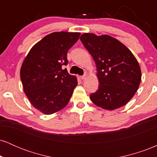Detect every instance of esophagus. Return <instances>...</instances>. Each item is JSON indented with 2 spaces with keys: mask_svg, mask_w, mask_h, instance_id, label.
Segmentation results:
<instances>
[{
  "mask_svg": "<svg viewBox=\"0 0 157 157\" xmlns=\"http://www.w3.org/2000/svg\"><path fill=\"white\" fill-rule=\"evenodd\" d=\"M86 77H87V76H86V75H82V76H81L80 78H81V80H86Z\"/></svg>",
  "mask_w": 157,
  "mask_h": 157,
  "instance_id": "1",
  "label": "esophagus"
}]
</instances>
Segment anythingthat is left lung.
Instances as JSON below:
<instances>
[{"label":"left lung","instance_id":"left-lung-1","mask_svg":"<svg viewBox=\"0 0 157 157\" xmlns=\"http://www.w3.org/2000/svg\"><path fill=\"white\" fill-rule=\"evenodd\" d=\"M80 39L97 68L100 86L90 95L91 101L109 111L126 105L141 82V68L136 57L125 45L110 35L84 33Z\"/></svg>","mask_w":157,"mask_h":157}]
</instances>
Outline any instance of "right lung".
Listing matches in <instances>:
<instances>
[{
	"mask_svg": "<svg viewBox=\"0 0 157 157\" xmlns=\"http://www.w3.org/2000/svg\"><path fill=\"white\" fill-rule=\"evenodd\" d=\"M80 32H57L34 45L23 60L21 80L31 104L44 114L67 105L77 86L76 76L63 66L68 63L67 52L79 39Z\"/></svg>",
	"mask_w": 157,
	"mask_h": 157,
	"instance_id": "obj_1",
	"label": "right lung"
}]
</instances>
